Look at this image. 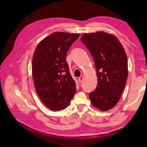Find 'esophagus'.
Wrapping results in <instances>:
<instances>
[{"mask_svg":"<svg viewBox=\"0 0 147 147\" xmlns=\"http://www.w3.org/2000/svg\"><path fill=\"white\" fill-rule=\"evenodd\" d=\"M83 77H80V78H79V83H82V82H83Z\"/></svg>","mask_w":147,"mask_h":147,"instance_id":"obj_1","label":"esophagus"}]
</instances>
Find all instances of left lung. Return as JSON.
<instances>
[{"mask_svg":"<svg viewBox=\"0 0 147 147\" xmlns=\"http://www.w3.org/2000/svg\"><path fill=\"white\" fill-rule=\"evenodd\" d=\"M80 40L94 58L98 83L89 95L90 102L101 111L117 104L128 76L127 59L123 46L115 36L98 32L85 33Z\"/></svg>","mask_w":147,"mask_h":147,"instance_id":"8db88e82","label":"left lung"}]
</instances>
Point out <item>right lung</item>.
<instances>
[{"instance_id": "add662e5", "label": "right lung", "mask_w": 147, "mask_h": 147, "mask_svg": "<svg viewBox=\"0 0 147 147\" xmlns=\"http://www.w3.org/2000/svg\"><path fill=\"white\" fill-rule=\"evenodd\" d=\"M80 34L53 33L39 42L32 59V76L37 95L52 111L68 106L76 92L66 62L67 52Z\"/></svg>"}]
</instances>
